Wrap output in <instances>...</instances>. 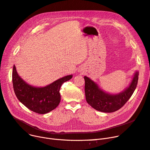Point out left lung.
I'll return each mask as SVG.
<instances>
[{
	"mask_svg": "<svg viewBox=\"0 0 150 150\" xmlns=\"http://www.w3.org/2000/svg\"><path fill=\"white\" fill-rule=\"evenodd\" d=\"M85 96L88 103L98 111L113 112L120 109L130 98L134 92L138 82L139 72L136 71L128 87L122 92L111 94L99 88L91 78L84 76Z\"/></svg>",
	"mask_w": 150,
	"mask_h": 150,
	"instance_id": "obj_1",
	"label": "left lung"
}]
</instances>
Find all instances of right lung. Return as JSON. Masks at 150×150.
Masks as SVG:
<instances>
[{
	"label": "right lung",
	"mask_w": 150,
	"mask_h": 150,
	"mask_svg": "<svg viewBox=\"0 0 150 150\" xmlns=\"http://www.w3.org/2000/svg\"><path fill=\"white\" fill-rule=\"evenodd\" d=\"M72 78V75H67L44 87H35L22 79L14 65L12 74L13 89L18 99L31 111L41 114L48 113L58 106L61 86Z\"/></svg>",
	"instance_id": "right-lung-1"
}]
</instances>
